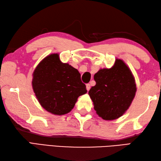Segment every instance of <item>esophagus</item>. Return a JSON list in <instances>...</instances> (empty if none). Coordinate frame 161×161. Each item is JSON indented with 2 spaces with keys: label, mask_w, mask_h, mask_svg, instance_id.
Returning <instances> with one entry per match:
<instances>
[{
  "label": "esophagus",
  "mask_w": 161,
  "mask_h": 161,
  "mask_svg": "<svg viewBox=\"0 0 161 161\" xmlns=\"http://www.w3.org/2000/svg\"><path fill=\"white\" fill-rule=\"evenodd\" d=\"M90 88H91V84H86V89H87V91H89Z\"/></svg>",
  "instance_id": "obj_1"
}]
</instances>
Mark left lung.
Segmentation results:
<instances>
[{
  "label": "left lung",
  "instance_id": "obj_1",
  "mask_svg": "<svg viewBox=\"0 0 161 161\" xmlns=\"http://www.w3.org/2000/svg\"><path fill=\"white\" fill-rule=\"evenodd\" d=\"M95 86L88 91L97 114L107 120L125 114L135 97L136 86L131 70L121 59L110 69H100L94 75Z\"/></svg>",
  "mask_w": 161,
  "mask_h": 161
}]
</instances>
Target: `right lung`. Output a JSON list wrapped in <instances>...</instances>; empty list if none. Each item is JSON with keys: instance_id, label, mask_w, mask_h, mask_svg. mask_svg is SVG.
<instances>
[{"instance_id": "1", "label": "right lung", "mask_w": 161, "mask_h": 161, "mask_svg": "<svg viewBox=\"0 0 161 161\" xmlns=\"http://www.w3.org/2000/svg\"><path fill=\"white\" fill-rule=\"evenodd\" d=\"M32 87L41 105L50 113L64 115L73 108L79 96L87 92L81 75L52 54L41 61L33 73Z\"/></svg>"}]
</instances>
